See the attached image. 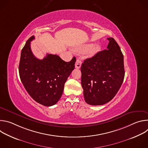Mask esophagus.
<instances>
[{"mask_svg": "<svg viewBox=\"0 0 148 148\" xmlns=\"http://www.w3.org/2000/svg\"><path fill=\"white\" fill-rule=\"evenodd\" d=\"M81 61L79 59H77L75 63V67L76 69H79L81 67Z\"/></svg>", "mask_w": 148, "mask_h": 148, "instance_id": "34e87169", "label": "esophagus"}]
</instances>
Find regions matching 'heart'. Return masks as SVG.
<instances>
[{"label":"heart","instance_id":"1","mask_svg":"<svg viewBox=\"0 0 148 148\" xmlns=\"http://www.w3.org/2000/svg\"><path fill=\"white\" fill-rule=\"evenodd\" d=\"M101 47L98 45H90L86 44L81 46H79L77 48V50L79 52H84L85 54L89 57L94 56L100 50Z\"/></svg>","mask_w":148,"mask_h":148}]
</instances>
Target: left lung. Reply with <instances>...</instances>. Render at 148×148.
Returning a JSON list of instances; mask_svg holds the SVG:
<instances>
[{
	"instance_id": "left-lung-1",
	"label": "left lung",
	"mask_w": 148,
	"mask_h": 148,
	"mask_svg": "<svg viewBox=\"0 0 148 148\" xmlns=\"http://www.w3.org/2000/svg\"><path fill=\"white\" fill-rule=\"evenodd\" d=\"M107 39V50L85 60L81 67L84 99L91 105H101L112 99L124 79L123 54L114 38Z\"/></svg>"
}]
</instances>
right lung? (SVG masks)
<instances>
[{
	"label": "right lung",
	"mask_w": 148,
	"mask_h": 148,
	"mask_svg": "<svg viewBox=\"0 0 148 148\" xmlns=\"http://www.w3.org/2000/svg\"><path fill=\"white\" fill-rule=\"evenodd\" d=\"M30 37L21 52L18 66L20 78L30 95L37 102L47 107L56 104L60 99L64 84L74 69L75 57L69 62L58 56L47 54L39 60L33 54Z\"/></svg>",
	"instance_id": "1"
}]
</instances>
